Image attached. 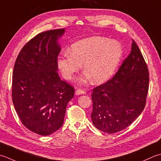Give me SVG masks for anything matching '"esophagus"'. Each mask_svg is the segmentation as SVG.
<instances>
[{"instance_id":"34e87169","label":"esophagus","mask_w":161,"mask_h":161,"mask_svg":"<svg viewBox=\"0 0 161 161\" xmlns=\"http://www.w3.org/2000/svg\"><path fill=\"white\" fill-rule=\"evenodd\" d=\"M75 94H76V95H80V94H86V92L81 90V89H79V90H76V92H75Z\"/></svg>"}]
</instances>
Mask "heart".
I'll use <instances>...</instances> for the list:
<instances>
[{"instance_id": "b5f03b06", "label": "heart", "mask_w": 161, "mask_h": 161, "mask_svg": "<svg viewBox=\"0 0 161 161\" xmlns=\"http://www.w3.org/2000/svg\"><path fill=\"white\" fill-rule=\"evenodd\" d=\"M69 53L59 57L58 67L62 76L67 80L74 78L83 64L86 75L82 81L90 78L95 84L107 80L113 74L122 55L119 42L102 37H92L75 42Z\"/></svg>"}]
</instances>
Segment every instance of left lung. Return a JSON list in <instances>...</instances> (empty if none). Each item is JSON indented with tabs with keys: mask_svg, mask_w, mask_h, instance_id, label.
I'll use <instances>...</instances> for the list:
<instances>
[{
	"mask_svg": "<svg viewBox=\"0 0 161 161\" xmlns=\"http://www.w3.org/2000/svg\"><path fill=\"white\" fill-rule=\"evenodd\" d=\"M149 81L147 65L133 40L130 53L113 78L92 90L94 126L108 133L129 126L145 108Z\"/></svg>",
	"mask_w": 161,
	"mask_h": 161,
	"instance_id": "obj_1",
	"label": "left lung"
}]
</instances>
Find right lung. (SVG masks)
Returning a JSON list of instances; mask_svg holds the SVG:
<instances>
[{
    "instance_id": "right-lung-1",
    "label": "right lung",
    "mask_w": 161,
    "mask_h": 161,
    "mask_svg": "<svg viewBox=\"0 0 161 161\" xmlns=\"http://www.w3.org/2000/svg\"><path fill=\"white\" fill-rule=\"evenodd\" d=\"M65 30L41 32L19 53L12 76L13 104L22 124L41 136H48L62 126L67 103L74 88L58 73V39Z\"/></svg>"
}]
</instances>
